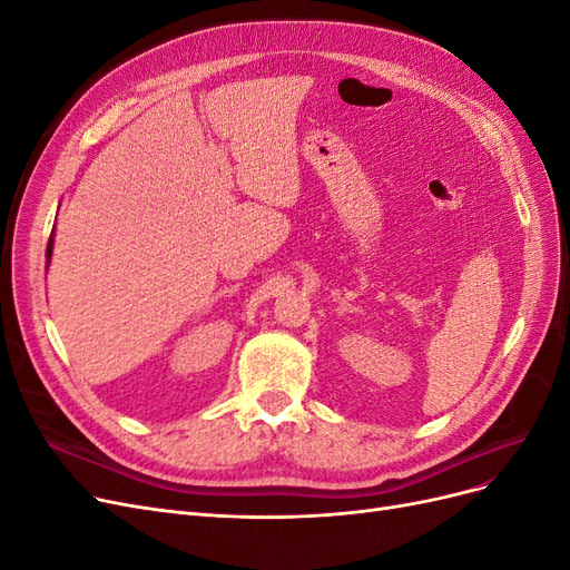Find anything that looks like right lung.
<instances>
[{
  "label": "right lung",
  "mask_w": 570,
  "mask_h": 570,
  "mask_svg": "<svg viewBox=\"0 0 570 570\" xmlns=\"http://www.w3.org/2000/svg\"><path fill=\"white\" fill-rule=\"evenodd\" d=\"M51 249H55V230H51V237H49V243H47V266L51 262Z\"/></svg>",
  "instance_id": "obj_1"
}]
</instances>
